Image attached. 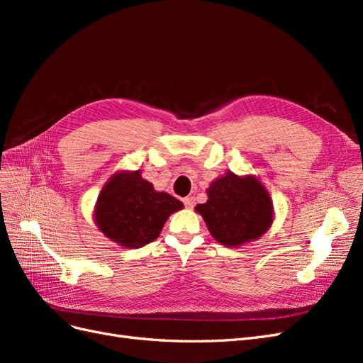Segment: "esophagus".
Wrapping results in <instances>:
<instances>
[{
    "label": "esophagus",
    "instance_id": "esophagus-1",
    "mask_svg": "<svg viewBox=\"0 0 363 363\" xmlns=\"http://www.w3.org/2000/svg\"><path fill=\"white\" fill-rule=\"evenodd\" d=\"M183 203H184L186 207H194L195 199H194V196H186V199H183Z\"/></svg>",
    "mask_w": 363,
    "mask_h": 363
}]
</instances>
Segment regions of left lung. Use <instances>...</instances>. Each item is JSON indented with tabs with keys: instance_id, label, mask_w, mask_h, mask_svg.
<instances>
[{
	"instance_id": "left-lung-1",
	"label": "left lung",
	"mask_w": 363,
	"mask_h": 363,
	"mask_svg": "<svg viewBox=\"0 0 363 363\" xmlns=\"http://www.w3.org/2000/svg\"><path fill=\"white\" fill-rule=\"evenodd\" d=\"M207 201L196 204L211 235L225 247H240L267 233L274 207L268 191L255 175L228 171L211 183Z\"/></svg>"
}]
</instances>
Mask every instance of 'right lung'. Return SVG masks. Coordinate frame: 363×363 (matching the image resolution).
I'll list each match as a JSON object with an SVG mask.
<instances>
[{"instance_id": "add662e5", "label": "right lung", "mask_w": 363, "mask_h": 363, "mask_svg": "<svg viewBox=\"0 0 363 363\" xmlns=\"http://www.w3.org/2000/svg\"><path fill=\"white\" fill-rule=\"evenodd\" d=\"M183 203L157 192L140 171H121L103 186L94 218L101 232L125 248H140L157 239L171 213Z\"/></svg>"}]
</instances>
